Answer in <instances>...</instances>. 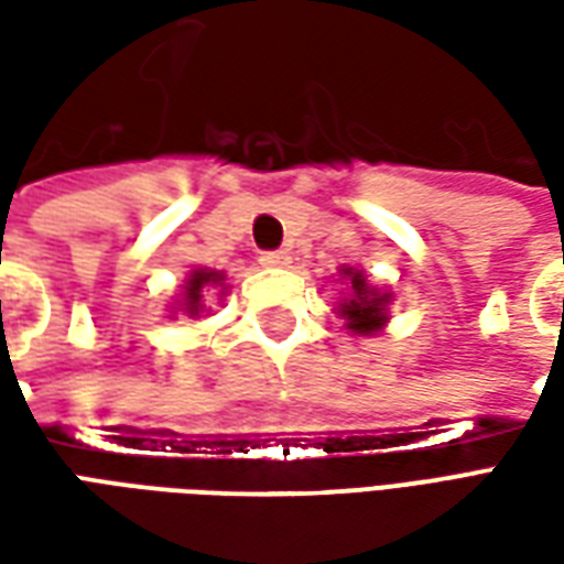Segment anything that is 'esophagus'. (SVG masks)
Listing matches in <instances>:
<instances>
[{"label": "esophagus", "instance_id": "34e87169", "mask_svg": "<svg viewBox=\"0 0 564 564\" xmlns=\"http://www.w3.org/2000/svg\"><path fill=\"white\" fill-rule=\"evenodd\" d=\"M290 253L286 250H265L262 257H259V262L265 265V269H283V265H290Z\"/></svg>", "mask_w": 564, "mask_h": 564}]
</instances>
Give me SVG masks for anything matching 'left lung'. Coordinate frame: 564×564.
I'll return each instance as SVG.
<instances>
[{
  "label": "left lung",
  "instance_id": "obj_1",
  "mask_svg": "<svg viewBox=\"0 0 564 564\" xmlns=\"http://www.w3.org/2000/svg\"><path fill=\"white\" fill-rule=\"evenodd\" d=\"M341 274L347 278V299L338 305V314L347 319V329H354L356 335H375L383 329L390 293L371 290L362 271L341 269Z\"/></svg>",
  "mask_w": 564,
  "mask_h": 564
}]
</instances>
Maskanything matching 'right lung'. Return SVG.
<instances>
[{
    "mask_svg": "<svg viewBox=\"0 0 564 564\" xmlns=\"http://www.w3.org/2000/svg\"><path fill=\"white\" fill-rule=\"evenodd\" d=\"M220 286L223 290V274L220 271L198 269L189 274V281L184 286V311L189 317H198L208 311V295H214V290Z\"/></svg>",
    "mask_w": 564,
    "mask_h": 564,
    "instance_id": "obj_1",
    "label": "right lung"
}]
</instances>
